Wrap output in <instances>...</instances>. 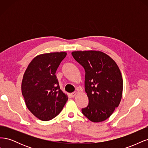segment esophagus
Instances as JSON below:
<instances>
[{
  "instance_id": "1",
  "label": "esophagus",
  "mask_w": 148,
  "mask_h": 148,
  "mask_svg": "<svg viewBox=\"0 0 148 148\" xmlns=\"http://www.w3.org/2000/svg\"><path fill=\"white\" fill-rule=\"evenodd\" d=\"M77 91H75V92H72V93H71V96L73 97H75L76 95H77Z\"/></svg>"
}]
</instances>
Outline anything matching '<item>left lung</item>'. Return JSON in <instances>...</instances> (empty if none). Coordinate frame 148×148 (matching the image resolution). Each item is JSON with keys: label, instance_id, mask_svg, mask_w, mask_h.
<instances>
[{"label": "left lung", "instance_id": "8db88e82", "mask_svg": "<svg viewBox=\"0 0 148 148\" xmlns=\"http://www.w3.org/2000/svg\"><path fill=\"white\" fill-rule=\"evenodd\" d=\"M71 55L85 70L89 104L82 109L83 114L92 122L106 120L122 99L123 79L118 65L101 51H74Z\"/></svg>", "mask_w": 148, "mask_h": 148}]
</instances>
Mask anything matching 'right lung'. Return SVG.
Returning <instances> with one entry per match:
<instances>
[{
  "mask_svg": "<svg viewBox=\"0 0 148 148\" xmlns=\"http://www.w3.org/2000/svg\"><path fill=\"white\" fill-rule=\"evenodd\" d=\"M66 52H51L37 56L25 71L21 92L25 104L35 117L50 120L59 114L68 100L60 89L56 74Z\"/></svg>",
  "mask_w": 148,
  "mask_h": 148,
  "instance_id": "obj_1",
  "label": "right lung"
}]
</instances>
